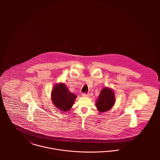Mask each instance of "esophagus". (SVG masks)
Returning a JSON list of instances; mask_svg holds the SVG:
<instances>
[{
    "label": "esophagus",
    "instance_id": "obj_1",
    "mask_svg": "<svg viewBox=\"0 0 160 160\" xmlns=\"http://www.w3.org/2000/svg\"><path fill=\"white\" fill-rule=\"evenodd\" d=\"M82 95L83 97H89V94H88V93H83L82 94Z\"/></svg>",
    "mask_w": 160,
    "mask_h": 160
}]
</instances>
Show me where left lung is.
Listing matches in <instances>:
<instances>
[{
	"label": "left lung",
	"instance_id": "1",
	"mask_svg": "<svg viewBox=\"0 0 160 160\" xmlns=\"http://www.w3.org/2000/svg\"><path fill=\"white\" fill-rule=\"evenodd\" d=\"M115 103L114 91L110 88L105 87L102 89L96 100L95 105L100 113L106 112L113 108Z\"/></svg>",
	"mask_w": 160,
	"mask_h": 160
}]
</instances>
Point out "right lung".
<instances>
[{
	"label": "right lung",
	"instance_id": "add662e5",
	"mask_svg": "<svg viewBox=\"0 0 160 160\" xmlns=\"http://www.w3.org/2000/svg\"><path fill=\"white\" fill-rule=\"evenodd\" d=\"M77 95L69 91L63 82L56 84L51 92V99L54 106L62 112H67L72 108Z\"/></svg>",
	"mask_w": 160,
	"mask_h": 160
}]
</instances>
